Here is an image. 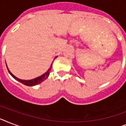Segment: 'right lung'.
I'll return each instance as SVG.
<instances>
[{"label":"right lung","mask_w":126,"mask_h":126,"mask_svg":"<svg viewBox=\"0 0 126 126\" xmlns=\"http://www.w3.org/2000/svg\"><path fill=\"white\" fill-rule=\"evenodd\" d=\"M51 66H52V64H51V66H50V68L48 69V71H47L46 73H44V75H42V76H40V77H37V78H36V79H32V80H21V79H18V78H17V77H16L14 75H13L12 73H11L10 71H9V69H8V67H7V66L6 67H7V69H8V70L9 73L10 74L11 76H12V77L14 79H15L16 80H17V81H19V82H21L22 84H25V85H26V86H35V85H37V84H40V83H41L42 82H43L44 80H45L46 79H47L49 75V71H50V70H51Z\"/></svg>","instance_id":"obj_1"}]
</instances>
